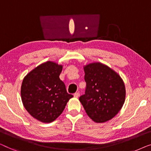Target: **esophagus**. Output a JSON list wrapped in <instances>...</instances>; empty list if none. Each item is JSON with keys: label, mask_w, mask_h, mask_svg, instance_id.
<instances>
[{"label": "esophagus", "mask_w": 151, "mask_h": 151, "mask_svg": "<svg viewBox=\"0 0 151 151\" xmlns=\"http://www.w3.org/2000/svg\"><path fill=\"white\" fill-rule=\"evenodd\" d=\"M80 96V93L79 92H76L74 94V96H75V98H78V96Z\"/></svg>", "instance_id": "esophagus-1"}]
</instances>
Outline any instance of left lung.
Wrapping results in <instances>:
<instances>
[{
    "instance_id": "obj_1",
    "label": "left lung",
    "mask_w": 151,
    "mask_h": 151,
    "mask_svg": "<svg viewBox=\"0 0 151 151\" xmlns=\"http://www.w3.org/2000/svg\"><path fill=\"white\" fill-rule=\"evenodd\" d=\"M86 89L79 97L87 114L102 123L113 118L122 107L126 90L122 78L107 65L99 62L84 66Z\"/></svg>"
}]
</instances>
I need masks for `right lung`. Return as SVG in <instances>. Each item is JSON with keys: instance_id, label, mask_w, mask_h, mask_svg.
<instances>
[{"instance_id": "add662e5", "label": "right lung", "mask_w": 151, "mask_h": 151, "mask_svg": "<svg viewBox=\"0 0 151 151\" xmlns=\"http://www.w3.org/2000/svg\"><path fill=\"white\" fill-rule=\"evenodd\" d=\"M62 65L52 61L42 63L24 76L21 86L23 105L34 118L49 123L61 115L73 96L67 92L59 78Z\"/></svg>"}]
</instances>
